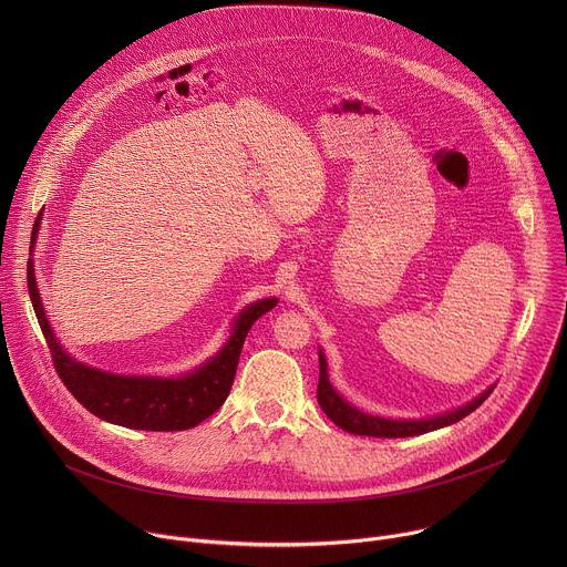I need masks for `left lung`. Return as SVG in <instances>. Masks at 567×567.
I'll return each instance as SVG.
<instances>
[{"mask_svg": "<svg viewBox=\"0 0 567 567\" xmlns=\"http://www.w3.org/2000/svg\"><path fill=\"white\" fill-rule=\"evenodd\" d=\"M318 363H320V377H318V403L320 409L326 411V415L341 426L343 431L352 433V435H368V437H413V435H422V433H431L444 426H451L455 422H460L462 417H466L468 413H473L480 403L487 399L494 390V385H489L484 392H480L475 399H471L464 406L449 411L444 415H435V417H426V420H385V417H377L370 413L359 411L352 403H348L330 383V374H328V359L322 354V350H318Z\"/></svg>", "mask_w": 567, "mask_h": 567, "instance_id": "1", "label": "left lung"}]
</instances>
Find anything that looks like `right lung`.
<instances>
[{
	"label": "right lung",
	"instance_id": "right-lung-1",
	"mask_svg": "<svg viewBox=\"0 0 567 567\" xmlns=\"http://www.w3.org/2000/svg\"><path fill=\"white\" fill-rule=\"evenodd\" d=\"M38 228L40 217L33 226V241ZM27 282L38 322L62 383L96 417L136 431H186L208 420L230 392L239 352L254 322L278 305V298H262L241 309L233 322V332L224 348L188 374L127 377L92 368L66 354L47 320L35 285L33 260L27 265Z\"/></svg>",
	"mask_w": 567,
	"mask_h": 567
}]
</instances>
